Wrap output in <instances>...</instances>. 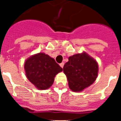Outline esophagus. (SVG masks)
<instances>
[{
	"label": "esophagus",
	"instance_id": "obj_1",
	"mask_svg": "<svg viewBox=\"0 0 121 121\" xmlns=\"http://www.w3.org/2000/svg\"><path fill=\"white\" fill-rule=\"evenodd\" d=\"M60 66L61 67V68H63V66H64V63H60Z\"/></svg>",
	"mask_w": 121,
	"mask_h": 121
}]
</instances>
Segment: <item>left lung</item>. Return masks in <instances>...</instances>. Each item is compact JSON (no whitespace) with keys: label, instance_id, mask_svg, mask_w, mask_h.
Wrapping results in <instances>:
<instances>
[{"label":"left lung","instance_id":"1","mask_svg":"<svg viewBox=\"0 0 121 121\" xmlns=\"http://www.w3.org/2000/svg\"><path fill=\"white\" fill-rule=\"evenodd\" d=\"M98 71L97 62L85 52L70 56L63 66L69 87L75 92L92 85L97 77Z\"/></svg>","mask_w":121,"mask_h":121}]
</instances>
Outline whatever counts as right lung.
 Here are the masks:
<instances>
[{"label":"right lung","mask_w":121,"mask_h":121,"mask_svg":"<svg viewBox=\"0 0 121 121\" xmlns=\"http://www.w3.org/2000/svg\"><path fill=\"white\" fill-rule=\"evenodd\" d=\"M26 75L38 89L46 90L53 85L56 75L62 68L45 53H39L27 58L24 63Z\"/></svg>","instance_id":"add662e5"}]
</instances>
